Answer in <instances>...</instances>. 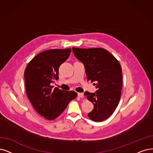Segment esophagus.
<instances>
[{
  "label": "esophagus",
  "mask_w": 153,
  "mask_h": 153,
  "mask_svg": "<svg viewBox=\"0 0 153 153\" xmlns=\"http://www.w3.org/2000/svg\"><path fill=\"white\" fill-rule=\"evenodd\" d=\"M77 97H78L79 98H82L84 97V94L82 93H79L77 94Z\"/></svg>",
  "instance_id": "esophagus-1"
}]
</instances>
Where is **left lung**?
I'll return each instance as SVG.
<instances>
[{
	"label": "left lung",
	"instance_id": "left-lung-1",
	"mask_svg": "<svg viewBox=\"0 0 153 153\" xmlns=\"http://www.w3.org/2000/svg\"><path fill=\"white\" fill-rule=\"evenodd\" d=\"M73 53L85 68L88 80L94 82V93L84 92L93 104L88 116L94 122L108 118L119 103L122 88V68L118 61L106 50L101 48H72Z\"/></svg>",
	"mask_w": 153,
	"mask_h": 153
}]
</instances>
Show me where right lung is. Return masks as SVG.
Masks as SVG:
<instances>
[{
	"instance_id": "obj_1",
	"label": "right lung",
	"mask_w": 153,
	"mask_h": 153,
	"mask_svg": "<svg viewBox=\"0 0 153 153\" xmlns=\"http://www.w3.org/2000/svg\"><path fill=\"white\" fill-rule=\"evenodd\" d=\"M71 48L52 49L38 54L25 72L26 94L33 108L49 120L57 118L77 94L53 89L51 83L59 79L60 65L69 58Z\"/></svg>"
}]
</instances>
